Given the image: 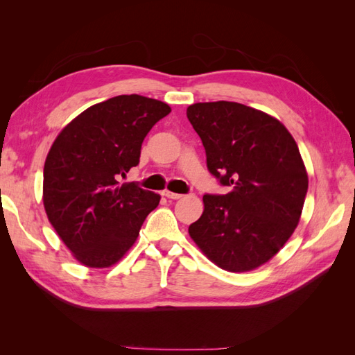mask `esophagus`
<instances>
[{"mask_svg":"<svg viewBox=\"0 0 355 355\" xmlns=\"http://www.w3.org/2000/svg\"><path fill=\"white\" fill-rule=\"evenodd\" d=\"M163 196L167 197V198H170V200H179V198L184 197L182 194H176V192H170V191H164Z\"/></svg>","mask_w":355,"mask_h":355,"instance_id":"34e87169","label":"esophagus"}]
</instances>
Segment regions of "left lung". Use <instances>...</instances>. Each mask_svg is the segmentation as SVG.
I'll use <instances>...</instances> for the list:
<instances>
[{
  "instance_id": "left-lung-1",
  "label": "left lung",
  "mask_w": 355,
  "mask_h": 355,
  "mask_svg": "<svg viewBox=\"0 0 355 355\" xmlns=\"http://www.w3.org/2000/svg\"><path fill=\"white\" fill-rule=\"evenodd\" d=\"M207 168L228 194L202 197L189 235L211 262L252 271L286 244L299 223L308 175L295 139L274 116L237 102L188 106Z\"/></svg>"
}]
</instances>
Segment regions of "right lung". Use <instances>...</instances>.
I'll list each match as a JSON object with an SVG mask.
<instances>
[{
	"label": "right lung",
	"mask_w": 355,
	"mask_h": 355,
	"mask_svg": "<svg viewBox=\"0 0 355 355\" xmlns=\"http://www.w3.org/2000/svg\"><path fill=\"white\" fill-rule=\"evenodd\" d=\"M170 106L139 94L115 96L81 112L53 142L44 164L47 218L78 262L106 268L135 244L159 196L135 182L145 136Z\"/></svg>",
	"instance_id": "right-lung-1"
}]
</instances>
